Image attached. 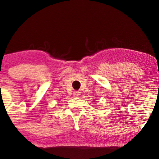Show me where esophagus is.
<instances>
[{
  "label": "esophagus",
  "instance_id": "1",
  "mask_svg": "<svg viewBox=\"0 0 159 159\" xmlns=\"http://www.w3.org/2000/svg\"><path fill=\"white\" fill-rule=\"evenodd\" d=\"M80 95V91H75V92H74V96L75 97H79Z\"/></svg>",
  "mask_w": 159,
  "mask_h": 159
}]
</instances>
